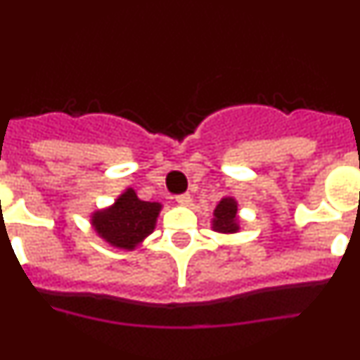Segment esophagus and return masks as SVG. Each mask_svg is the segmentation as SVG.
<instances>
[{"label":"esophagus","mask_w":360,"mask_h":360,"mask_svg":"<svg viewBox=\"0 0 360 360\" xmlns=\"http://www.w3.org/2000/svg\"><path fill=\"white\" fill-rule=\"evenodd\" d=\"M176 202L180 203V205H189V203H191V195H189V193H184V195H178V196H176Z\"/></svg>","instance_id":"obj_1"}]
</instances>
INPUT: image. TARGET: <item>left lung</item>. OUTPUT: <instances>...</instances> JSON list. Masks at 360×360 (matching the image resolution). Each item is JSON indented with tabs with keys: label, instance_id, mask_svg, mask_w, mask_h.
Masks as SVG:
<instances>
[{
	"label": "left lung",
	"instance_id": "left-lung-1",
	"mask_svg": "<svg viewBox=\"0 0 360 360\" xmlns=\"http://www.w3.org/2000/svg\"><path fill=\"white\" fill-rule=\"evenodd\" d=\"M212 229L216 232L232 234L240 231V219H238V202L231 196L221 198L216 205L214 218H212Z\"/></svg>",
	"mask_w": 360,
	"mask_h": 360
}]
</instances>
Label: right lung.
I'll return each instance as SVG.
<instances>
[{"mask_svg": "<svg viewBox=\"0 0 360 360\" xmlns=\"http://www.w3.org/2000/svg\"><path fill=\"white\" fill-rule=\"evenodd\" d=\"M160 209V203L144 202L129 187L111 207L95 211L91 214V225L98 236L110 245L133 250L155 231Z\"/></svg>", "mask_w": 360, "mask_h": 360, "instance_id": "right-lung-1", "label": "right lung"}]
</instances>
